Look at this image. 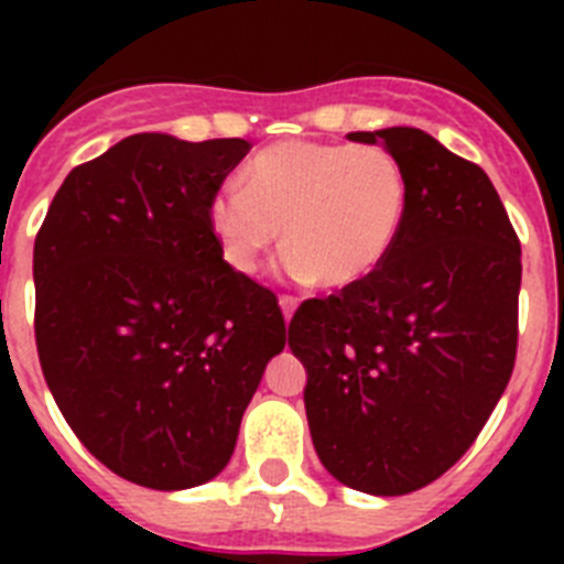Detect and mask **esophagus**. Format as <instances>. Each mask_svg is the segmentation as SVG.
<instances>
[{"label":"esophagus","mask_w":564,"mask_h":564,"mask_svg":"<svg viewBox=\"0 0 564 564\" xmlns=\"http://www.w3.org/2000/svg\"><path fill=\"white\" fill-rule=\"evenodd\" d=\"M279 307H282V316H285V322H291L293 313H296V307H299V302L293 296H282L279 299Z\"/></svg>","instance_id":"obj_1"}]
</instances>
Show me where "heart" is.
I'll return each instance as SVG.
<instances>
[{"label": "heart", "mask_w": 564, "mask_h": 564, "mask_svg": "<svg viewBox=\"0 0 564 564\" xmlns=\"http://www.w3.org/2000/svg\"><path fill=\"white\" fill-rule=\"evenodd\" d=\"M410 208L392 152L372 143L285 141L262 149L208 200V226L228 265L253 273L285 228L293 279L347 291L390 259Z\"/></svg>", "instance_id": "b5f03b06"}]
</instances>
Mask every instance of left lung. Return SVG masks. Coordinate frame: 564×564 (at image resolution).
<instances>
[{
	"label": "left lung",
	"mask_w": 564,
	"mask_h": 564,
	"mask_svg": "<svg viewBox=\"0 0 564 564\" xmlns=\"http://www.w3.org/2000/svg\"><path fill=\"white\" fill-rule=\"evenodd\" d=\"M398 158L410 183L390 259L288 327L305 364L322 466L364 495L398 497L449 471L514 370L520 239L475 163L415 127L350 132Z\"/></svg>",
	"instance_id": "obj_1"
}]
</instances>
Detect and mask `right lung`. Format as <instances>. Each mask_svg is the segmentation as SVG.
Returning <instances> with one entry per match:
<instances>
[{"label": "right lung", "instance_id": "add662e5", "mask_svg": "<svg viewBox=\"0 0 564 564\" xmlns=\"http://www.w3.org/2000/svg\"><path fill=\"white\" fill-rule=\"evenodd\" d=\"M242 138L129 134L76 166L33 246L36 347L69 430L109 471L158 491L217 477L285 318L223 259L208 200Z\"/></svg>", "mask_w": 564, "mask_h": 564}]
</instances>
